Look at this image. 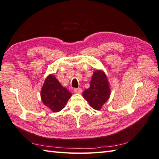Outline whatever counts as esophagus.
I'll list each match as a JSON object with an SVG mask.
<instances>
[{
    "label": "esophagus",
    "mask_w": 159,
    "mask_h": 159,
    "mask_svg": "<svg viewBox=\"0 0 159 159\" xmlns=\"http://www.w3.org/2000/svg\"><path fill=\"white\" fill-rule=\"evenodd\" d=\"M74 92L75 93H78V94H80V93H81V92H82V89L81 88H75L74 89Z\"/></svg>",
    "instance_id": "esophagus-1"
}]
</instances>
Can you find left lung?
<instances>
[{
  "instance_id": "left-lung-1",
  "label": "left lung",
  "mask_w": 159,
  "mask_h": 159,
  "mask_svg": "<svg viewBox=\"0 0 159 159\" xmlns=\"http://www.w3.org/2000/svg\"><path fill=\"white\" fill-rule=\"evenodd\" d=\"M111 89L108 79L105 72L95 70L90 81V86L83 92V97L94 109L100 110L109 99Z\"/></svg>"
}]
</instances>
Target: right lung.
<instances>
[{
  "mask_svg": "<svg viewBox=\"0 0 159 159\" xmlns=\"http://www.w3.org/2000/svg\"><path fill=\"white\" fill-rule=\"evenodd\" d=\"M40 95L43 103L56 113L65 107L71 93L61 85L54 75L50 74L43 84Z\"/></svg>",
  "mask_w": 159,
  "mask_h": 159,
  "instance_id": "obj_1",
  "label": "right lung"
}]
</instances>
